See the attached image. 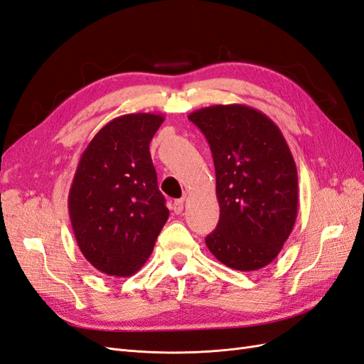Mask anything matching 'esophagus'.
Masks as SVG:
<instances>
[{
	"mask_svg": "<svg viewBox=\"0 0 364 364\" xmlns=\"http://www.w3.org/2000/svg\"><path fill=\"white\" fill-rule=\"evenodd\" d=\"M173 211H174V214H181V213L183 211V199L174 200V203H173Z\"/></svg>",
	"mask_w": 364,
	"mask_h": 364,
	"instance_id": "1",
	"label": "esophagus"
}]
</instances>
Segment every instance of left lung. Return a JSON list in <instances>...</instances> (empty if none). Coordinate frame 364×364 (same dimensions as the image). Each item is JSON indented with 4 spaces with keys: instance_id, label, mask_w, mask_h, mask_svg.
Returning a JSON list of instances; mask_svg holds the SVG:
<instances>
[{
    "instance_id": "8db88e82",
    "label": "left lung",
    "mask_w": 364,
    "mask_h": 364,
    "mask_svg": "<svg viewBox=\"0 0 364 364\" xmlns=\"http://www.w3.org/2000/svg\"><path fill=\"white\" fill-rule=\"evenodd\" d=\"M211 147L220 218L205 238L225 266L253 272L278 257L297 217V170L282 132L257 109L215 105L188 115Z\"/></svg>"
}]
</instances>
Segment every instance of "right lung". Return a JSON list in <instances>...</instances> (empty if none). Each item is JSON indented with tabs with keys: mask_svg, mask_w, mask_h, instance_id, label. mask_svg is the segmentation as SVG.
Returning <instances> with one entry per match:
<instances>
[{
	"mask_svg": "<svg viewBox=\"0 0 364 364\" xmlns=\"http://www.w3.org/2000/svg\"><path fill=\"white\" fill-rule=\"evenodd\" d=\"M159 114L109 121L83 150L68 196L83 257L109 277H132L149 259L168 218L149 144Z\"/></svg>",
	"mask_w": 364,
	"mask_h": 364,
	"instance_id": "obj_1",
	"label": "right lung"
}]
</instances>
